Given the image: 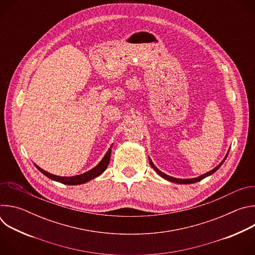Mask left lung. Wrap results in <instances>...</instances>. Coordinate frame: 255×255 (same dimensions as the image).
<instances>
[{
  "mask_svg": "<svg viewBox=\"0 0 255 255\" xmlns=\"http://www.w3.org/2000/svg\"><path fill=\"white\" fill-rule=\"evenodd\" d=\"M228 153H229V151L227 152V154H226V156L224 157V159H223L219 164H218L214 169H212V170L208 171L207 173H204V174H202V175H200V176H198V177H195V178H175V177L169 176V175H167V174L161 172V171L153 164V162L151 161L150 157H148V159H149V163H150V165L152 166V168H153L161 177H163V178H165V179H167V180H169V181H172V183H176V184H194V183H197V181H200V180H202L203 178H205V177H207V176L213 174L218 168H219V167L223 164V162L225 161V159H226L227 156H228Z\"/></svg>",
  "mask_w": 255,
  "mask_h": 255,
  "instance_id": "obj_1",
  "label": "left lung"
}]
</instances>
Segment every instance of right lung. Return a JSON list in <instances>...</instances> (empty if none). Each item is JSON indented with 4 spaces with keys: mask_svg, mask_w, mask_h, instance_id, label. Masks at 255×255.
<instances>
[{
    "mask_svg": "<svg viewBox=\"0 0 255 255\" xmlns=\"http://www.w3.org/2000/svg\"><path fill=\"white\" fill-rule=\"evenodd\" d=\"M111 147L109 148V150L107 151V153L105 154V156L103 157V159L99 162V164L97 166H95L94 168H92L91 170H89V171H87V172H85L83 174H79V175H75V176H59V175H54V174H51V173L45 171L44 169H42L38 165L35 164V166L38 168L39 171H41L44 175H46L50 179L58 181V183H61L63 185H68V186L82 185V184H85V183H87V181H89V180L99 176L100 174H102L106 170L109 162H110Z\"/></svg>",
    "mask_w": 255,
    "mask_h": 255,
    "instance_id": "add662e5",
    "label": "right lung"
}]
</instances>
